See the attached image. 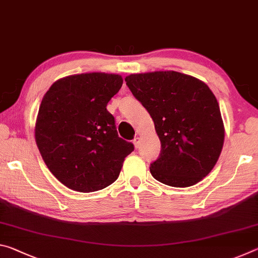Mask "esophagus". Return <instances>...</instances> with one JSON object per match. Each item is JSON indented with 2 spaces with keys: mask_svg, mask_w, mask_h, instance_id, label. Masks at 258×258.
Returning a JSON list of instances; mask_svg holds the SVG:
<instances>
[{
  "mask_svg": "<svg viewBox=\"0 0 258 258\" xmlns=\"http://www.w3.org/2000/svg\"><path fill=\"white\" fill-rule=\"evenodd\" d=\"M133 143H134V147L138 149V148L140 147V143H141V139H140L139 137H137V138L133 140Z\"/></svg>",
  "mask_w": 258,
  "mask_h": 258,
  "instance_id": "34e87169",
  "label": "esophagus"
}]
</instances>
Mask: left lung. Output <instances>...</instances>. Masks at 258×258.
<instances>
[{
    "label": "left lung",
    "instance_id": "8db88e82",
    "mask_svg": "<svg viewBox=\"0 0 258 258\" xmlns=\"http://www.w3.org/2000/svg\"><path fill=\"white\" fill-rule=\"evenodd\" d=\"M125 82L150 113L161 143L151 175L175 187L202 181L217 163L224 143L223 119L211 89L174 71L131 74Z\"/></svg>",
    "mask_w": 258,
    "mask_h": 258
}]
</instances>
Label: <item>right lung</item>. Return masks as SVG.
Here are the masks:
<instances>
[{
	"label": "right lung",
	"mask_w": 258,
	"mask_h": 258,
	"mask_svg": "<svg viewBox=\"0 0 258 258\" xmlns=\"http://www.w3.org/2000/svg\"><path fill=\"white\" fill-rule=\"evenodd\" d=\"M121 85L117 74H78L55 81L43 97L35 141L50 172L69 189L94 192L110 185L134 150L118 137L107 110Z\"/></svg>",
	"instance_id": "right-lung-1"
}]
</instances>
